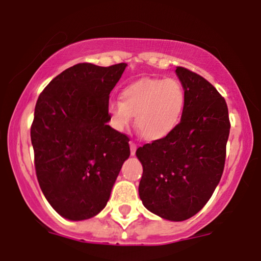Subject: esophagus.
<instances>
[{"label":"esophagus","mask_w":261,"mask_h":261,"mask_svg":"<svg viewBox=\"0 0 261 261\" xmlns=\"http://www.w3.org/2000/svg\"><path fill=\"white\" fill-rule=\"evenodd\" d=\"M136 149H137V144L135 143V142H130V151H131V155L136 154Z\"/></svg>","instance_id":"esophagus-1"}]
</instances>
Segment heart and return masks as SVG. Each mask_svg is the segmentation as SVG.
Wrapping results in <instances>:
<instances>
[{
	"mask_svg": "<svg viewBox=\"0 0 261 261\" xmlns=\"http://www.w3.org/2000/svg\"><path fill=\"white\" fill-rule=\"evenodd\" d=\"M186 106V91L173 78H143L127 85L121 91V101L108 103L111 123L123 131L135 123L143 138L158 141L169 136L182 119Z\"/></svg>",
	"mask_w": 261,
	"mask_h": 261,
	"instance_id": "heart-1",
	"label": "heart"
}]
</instances>
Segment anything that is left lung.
<instances>
[{
  "label": "left lung",
  "mask_w": 261,
  "mask_h": 261,
  "mask_svg": "<svg viewBox=\"0 0 261 261\" xmlns=\"http://www.w3.org/2000/svg\"><path fill=\"white\" fill-rule=\"evenodd\" d=\"M186 91L182 119L169 136L136 150L143 166L138 193L164 219H189L211 199L222 178L230 133L226 102L200 74L178 66Z\"/></svg>",
  "instance_id": "1"
}]
</instances>
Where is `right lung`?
Wrapping results in <instances>:
<instances>
[{
    "mask_svg": "<svg viewBox=\"0 0 261 261\" xmlns=\"http://www.w3.org/2000/svg\"><path fill=\"white\" fill-rule=\"evenodd\" d=\"M125 67L77 64L38 96L31 125L36 174L45 199L66 219L101 212L130 155V138L107 125L110 94Z\"/></svg>",
    "mask_w": 261,
    "mask_h": 261,
    "instance_id": "1",
    "label": "right lung"
}]
</instances>
